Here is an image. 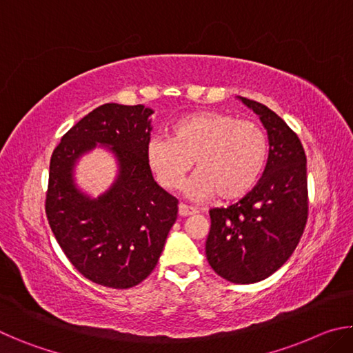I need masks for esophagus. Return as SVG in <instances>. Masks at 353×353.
Masks as SVG:
<instances>
[{"label": "esophagus", "mask_w": 353, "mask_h": 353, "mask_svg": "<svg viewBox=\"0 0 353 353\" xmlns=\"http://www.w3.org/2000/svg\"><path fill=\"white\" fill-rule=\"evenodd\" d=\"M196 213V210L193 207H188V205H185V204H179V214H181V216H190V214H194Z\"/></svg>", "instance_id": "1"}]
</instances>
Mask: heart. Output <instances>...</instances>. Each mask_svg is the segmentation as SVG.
<instances>
[{"mask_svg": "<svg viewBox=\"0 0 353 353\" xmlns=\"http://www.w3.org/2000/svg\"><path fill=\"white\" fill-rule=\"evenodd\" d=\"M146 160L157 182L166 190L182 187L194 162L198 172L185 185L194 201L218 194L232 201L246 196L265 170L268 139L249 119L223 112H193L171 128L170 139L154 137Z\"/></svg>", "mask_w": 353, "mask_h": 353, "instance_id": "b5f03b06", "label": "heart"}]
</instances>
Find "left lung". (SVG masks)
<instances>
[{
  "instance_id": "obj_1",
  "label": "left lung",
  "mask_w": 353,
  "mask_h": 353,
  "mask_svg": "<svg viewBox=\"0 0 353 353\" xmlns=\"http://www.w3.org/2000/svg\"><path fill=\"white\" fill-rule=\"evenodd\" d=\"M268 132L266 168L252 191L227 208H212L205 255L232 283H255L294 252L308 218L307 157L299 137L276 112L241 98Z\"/></svg>"
}]
</instances>
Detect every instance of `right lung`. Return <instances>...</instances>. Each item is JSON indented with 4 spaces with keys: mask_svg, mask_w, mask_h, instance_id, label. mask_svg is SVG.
I'll return each mask as SVG.
<instances>
[{
    "mask_svg": "<svg viewBox=\"0 0 353 353\" xmlns=\"http://www.w3.org/2000/svg\"><path fill=\"white\" fill-rule=\"evenodd\" d=\"M152 113L141 104L99 105L62 137L51 155L48 223L71 265L109 288H132L152 272L177 218V199L159 187L148 166ZM98 144L117 157L119 176L93 200L75 187L72 171Z\"/></svg>",
    "mask_w": 353,
    "mask_h": 353,
    "instance_id": "right-lung-1",
    "label": "right lung"
}]
</instances>
